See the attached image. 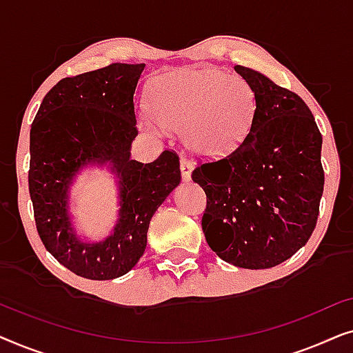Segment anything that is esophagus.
I'll return each instance as SVG.
<instances>
[{"mask_svg":"<svg viewBox=\"0 0 353 353\" xmlns=\"http://www.w3.org/2000/svg\"><path fill=\"white\" fill-rule=\"evenodd\" d=\"M180 170H181L183 181H190L191 180V172H192V163L186 156H181V159H180Z\"/></svg>","mask_w":353,"mask_h":353,"instance_id":"1","label":"esophagus"}]
</instances>
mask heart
I'll use <instances>...</instances> for the list:
<instances>
[{"instance_id": "1", "label": "heart", "mask_w": 353, "mask_h": 353, "mask_svg": "<svg viewBox=\"0 0 353 353\" xmlns=\"http://www.w3.org/2000/svg\"><path fill=\"white\" fill-rule=\"evenodd\" d=\"M254 86L241 75L219 70L183 69L159 77L151 90L154 117L149 127H185V141L192 151L219 157L248 139L257 117Z\"/></svg>"}]
</instances>
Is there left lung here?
I'll return each instance as SVG.
<instances>
[{"label":"left lung","mask_w":353,"mask_h":353,"mask_svg":"<svg viewBox=\"0 0 353 353\" xmlns=\"http://www.w3.org/2000/svg\"><path fill=\"white\" fill-rule=\"evenodd\" d=\"M234 70L257 93L249 137L191 173L207 196L202 231L225 262L272 268L307 244L325 186L321 133L301 96L243 65Z\"/></svg>","instance_id":"left-lung-1"}]
</instances>
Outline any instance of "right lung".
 Segmentation results:
<instances>
[{"label": "right lung", "mask_w": 353, "mask_h": 353, "mask_svg": "<svg viewBox=\"0 0 353 353\" xmlns=\"http://www.w3.org/2000/svg\"><path fill=\"white\" fill-rule=\"evenodd\" d=\"M144 64H109L65 77L48 91L30 128L28 191L48 252L72 273L114 279L144 252L154 212L180 185V157L163 151L151 163L130 159L137 138L133 94ZM110 161L121 178V219L103 243H81L66 214V191L78 168Z\"/></svg>", "instance_id": "obj_1"}]
</instances>
